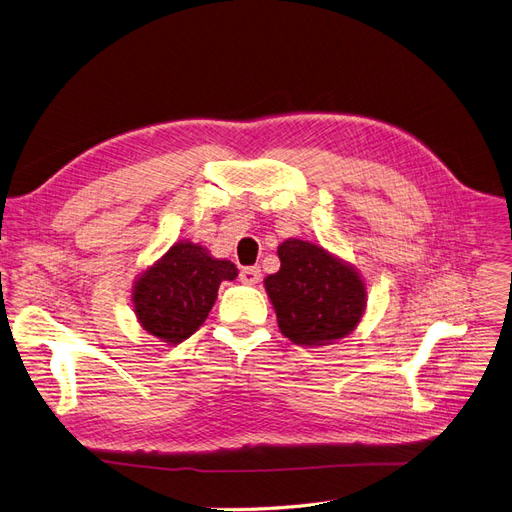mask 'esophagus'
<instances>
[{"label":"esophagus","mask_w":512,"mask_h":512,"mask_svg":"<svg viewBox=\"0 0 512 512\" xmlns=\"http://www.w3.org/2000/svg\"><path fill=\"white\" fill-rule=\"evenodd\" d=\"M239 277H241L243 284L254 286V284L260 282V269L258 267H245V269H241Z\"/></svg>","instance_id":"obj_1"}]
</instances>
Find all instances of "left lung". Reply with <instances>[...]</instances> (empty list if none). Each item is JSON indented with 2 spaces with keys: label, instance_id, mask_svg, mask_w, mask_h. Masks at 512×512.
<instances>
[{
  "label": "left lung",
  "instance_id": "8db88e82",
  "mask_svg": "<svg viewBox=\"0 0 512 512\" xmlns=\"http://www.w3.org/2000/svg\"><path fill=\"white\" fill-rule=\"evenodd\" d=\"M282 267L265 280L280 331L299 346H327L354 331L365 312L361 275L324 247L286 239Z\"/></svg>",
  "mask_w": 512,
  "mask_h": 512
}]
</instances>
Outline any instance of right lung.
I'll list each match as a JSON object with an SVG mask.
<instances>
[{"label": "right lung", "mask_w": 512, "mask_h": 512, "mask_svg": "<svg viewBox=\"0 0 512 512\" xmlns=\"http://www.w3.org/2000/svg\"><path fill=\"white\" fill-rule=\"evenodd\" d=\"M235 277L230 260L213 258L198 243L179 241L134 282L136 318L149 335L177 346L207 320L220 284Z\"/></svg>", "instance_id": "obj_1"}]
</instances>
